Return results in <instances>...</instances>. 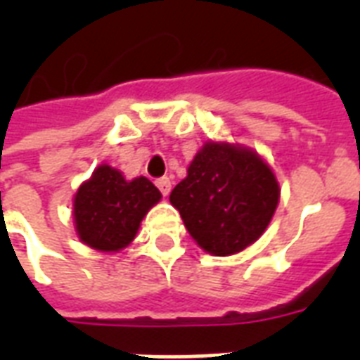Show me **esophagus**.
<instances>
[{"mask_svg": "<svg viewBox=\"0 0 360 360\" xmlns=\"http://www.w3.org/2000/svg\"><path fill=\"white\" fill-rule=\"evenodd\" d=\"M157 186L164 196H168L169 191H172V181H169V177H160V179H157Z\"/></svg>", "mask_w": 360, "mask_h": 360, "instance_id": "1", "label": "esophagus"}]
</instances>
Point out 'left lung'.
Instances as JSON below:
<instances>
[{
	"instance_id": "obj_1",
	"label": "left lung",
	"mask_w": 360,
	"mask_h": 360,
	"mask_svg": "<svg viewBox=\"0 0 360 360\" xmlns=\"http://www.w3.org/2000/svg\"><path fill=\"white\" fill-rule=\"evenodd\" d=\"M280 202L271 164L250 147L205 141L169 194L196 245L211 256H233L267 230Z\"/></svg>"
}]
</instances>
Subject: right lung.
Returning a JSON list of instances; mask_svg holds the SVG:
<instances>
[{"instance_id":"1","label":"right lung","mask_w":360,"mask_h":360,"mask_svg":"<svg viewBox=\"0 0 360 360\" xmlns=\"http://www.w3.org/2000/svg\"><path fill=\"white\" fill-rule=\"evenodd\" d=\"M160 198V191L143 175L129 181L117 168L101 164L72 198L76 237L104 254L123 250Z\"/></svg>"}]
</instances>
